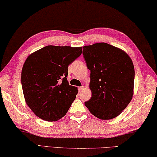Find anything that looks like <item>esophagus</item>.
<instances>
[{"label": "esophagus", "instance_id": "obj_1", "mask_svg": "<svg viewBox=\"0 0 157 157\" xmlns=\"http://www.w3.org/2000/svg\"><path fill=\"white\" fill-rule=\"evenodd\" d=\"M83 89H84V87H83V86H82V87H78V91H81Z\"/></svg>", "mask_w": 157, "mask_h": 157}]
</instances>
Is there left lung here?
<instances>
[{
  "instance_id": "1",
  "label": "left lung",
  "mask_w": 157,
  "mask_h": 157,
  "mask_svg": "<svg viewBox=\"0 0 157 157\" xmlns=\"http://www.w3.org/2000/svg\"><path fill=\"white\" fill-rule=\"evenodd\" d=\"M82 55L90 70L91 98L85 106L102 120L114 119L129 104L133 95L135 70L122 49L105 43L84 46Z\"/></svg>"
}]
</instances>
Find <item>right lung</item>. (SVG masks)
<instances>
[{
	"mask_svg": "<svg viewBox=\"0 0 157 157\" xmlns=\"http://www.w3.org/2000/svg\"><path fill=\"white\" fill-rule=\"evenodd\" d=\"M82 48L48 45L25 59L21 76L25 101L40 119H60L75 101L78 89L69 85L68 68L81 55Z\"/></svg>",
	"mask_w": 157,
	"mask_h": 157,
	"instance_id": "add662e5",
	"label": "right lung"
}]
</instances>
